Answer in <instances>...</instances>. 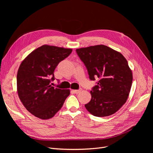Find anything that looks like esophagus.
<instances>
[{
  "mask_svg": "<svg viewBox=\"0 0 153 153\" xmlns=\"http://www.w3.org/2000/svg\"><path fill=\"white\" fill-rule=\"evenodd\" d=\"M81 90H82V89H79L78 90H72V91H73V92L75 94H79L80 92L81 91Z\"/></svg>",
  "mask_w": 153,
  "mask_h": 153,
  "instance_id": "34e87169",
  "label": "esophagus"
}]
</instances>
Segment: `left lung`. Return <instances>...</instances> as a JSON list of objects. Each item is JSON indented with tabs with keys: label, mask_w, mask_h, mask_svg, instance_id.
<instances>
[{
	"label": "left lung",
	"mask_w": 153,
	"mask_h": 153,
	"mask_svg": "<svg viewBox=\"0 0 153 153\" xmlns=\"http://www.w3.org/2000/svg\"><path fill=\"white\" fill-rule=\"evenodd\" d=\"M89 79L99 78L91 91L92 98L85 107L95 117L115 114L126 102L131 89L133 75L124 56L105 45L77 49Z\"/></svg>",
	"instance_id": "1"
}]
</instances>
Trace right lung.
I'll return each mask as SVG.
<instances>
[{"instance_id": "right-lung-1", "label": "right lung", "mask_w": 153, "mask_h": 153, "mask_svg": "<svg viewBox=\"0 0 153 153\" xmlns=\"http://www.w3.org/2000/svg\"><path fill=\"white\" fill-rule=\"evenodd\" d=\"M72 49L43 45L21 63L17 76L19 97L27 110L43 120L49 119L61 108L70 94L69 89L54 88V71Z\"/></svg>"}]
</instances>
